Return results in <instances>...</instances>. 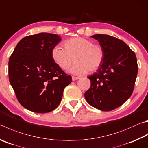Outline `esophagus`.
Masks as SVG:
<instances>
[{"instance_id": "obj_1", "label": "esophagus", "mask_w": 148, "mask_h": 148, "mask_svg": "<svg viewBox=\"0 0 148 148\" xmlns=\"http://www.w3.org/2000/svg\"><path fill=\"white\" fill-rule=\"evenodd\" d=\"M79 79V77H74V76H73L72 77V81H75V80H77V79Z\"/></svg>"}]
</instances>
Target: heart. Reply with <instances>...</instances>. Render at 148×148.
<instances>
[{
    "label": "heart",
    "instance_id": "b5f03b06",
    "mask_svg": "<svg viewBox=\"0 0 148 148\" xmlns=\"http://www.w3.org/2000/svg\"><path fill=\"white\" fill-rule=\"evenodd\" d=\"M64 45L65 48L56 45L51 52L53 60L61 69H68L74 59L76 62L70 71L76 74L95 72L103 63V48L100 45L94 43L92 40L74 37L65 41Z\"/></svg>",
    "mask_w": 148,
    "mask_h": 148
}]
</instances>
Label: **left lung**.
<instances>
[{"instance_id": "left-lung-1", "label": "left lung", "mask_w": 148, "mask_h": 148, "mask_svg": "<svg viewBox=\"0 0 148 148\" xmlns=\"http://www.w3.org/2000/svg\"><path fill=\"white\" fill-rule=\"evenodd\" d=\"M104 52V60L97 72L88 77L90 87L85 93L90 106L103 111L122 106L132 95L138 73L135 52L125 42L109 35L96 34Z\"/></svg>"}]
</instances>
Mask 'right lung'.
<instances>
[{"label": "right lung", "mask_w": 148, "mask_h": 148, "mask_svg": "<svg viewBox=\"0 0 148 148\" xmlns=\"http://www.w3.org/2000/svg\"><path fill=\"white\" fill-rule=\"evenodd\" d=\"M61 41L56 34L39 33L18 42L8 63L10 84L26 109L45 113L57 108L64 88L72 82L53 60L51 52Z\"/></svg>", "instance_id": "1"}]
</instances>
